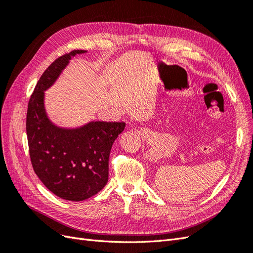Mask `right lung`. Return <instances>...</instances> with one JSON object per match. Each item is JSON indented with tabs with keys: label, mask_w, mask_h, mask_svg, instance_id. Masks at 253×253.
I'll use <instances>...</instances> for the list:
<instances>
[{
	"label": "right lung",
	"mask_w": 253,
	"mask_h": 253,
	"mask_svg": "<svg viewBox=\"0 0 253 253\" xmlns=\"http://www.w3.org/2000/svg\"><path fill=\"white\" fill-rule=\"evenodd\" d=\"M76 49L45 70L29 98L26 133L35 173L51 192L66 201L80 202L94 196L106 185L112 145L124 131L125 122H90L76 129L50 124L44 111V90L56 81Z\"/></svg>",
	"instance_id": "add662e5"
}]
</instances>
